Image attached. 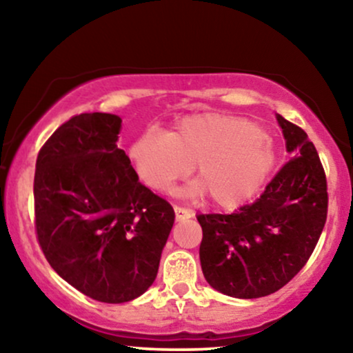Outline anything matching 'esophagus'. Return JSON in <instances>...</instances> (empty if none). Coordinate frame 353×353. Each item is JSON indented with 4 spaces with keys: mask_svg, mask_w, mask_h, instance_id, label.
Returning <instances> with one entry per match:
<instances>
[{
    "mask_svg": "<svg viewBox=\"0 0 353 353\" xmlns=\"http://www.w3.org/2000/svg\"><path fill=\"white\" fill-rule=\"evenodd\" d=\"M173 210H175V216H176V221H183V220H188L192 216V212L188 210V209H183V207H178L175 205L173 207Z\"/></svg>",
    "mask_w": 353,
    "mask_h": 353,
    "instance_id": "34e87169",
    "label": "esophagus"
}]
</instances>
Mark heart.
Returning a JSON list of instances; mask_svg holds the SVG:
<instances>
[{
  "mask_svg": "<svg viewBox=\"0 0 353 353\" xmlns=\"http://www.w3.org/2000/svg\"><path fill=\"white\" fill-rule=\"evenodd\" d=\"M139 181L168 191L194 168L186 194L205 196L221 209L252 199L272 173L276 152L262 127L223 114H197L178 120L168 133L149 128L128 146Z\"/></svg>",
  "mask_w": 353,
  "mask_h": 353,
  "instance_id": "heart-1",
  "label": "heart"
}]
</instances>
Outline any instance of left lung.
Listing matches in <instances>:
<instances>
[{"label": "left lung", "instance_id": "1", "mask_svg": "<svg viewBox=\"0 0 353 353\" xmlns=\"http://www.w3.org/2000/svg\"><path fill=\"white\" fill-rule=\"evenodd\" d=\"M288 152L262 196L234 214H201V267L225 296L257 299L276 292L303 268L327 215L326 175L301 127L276 115Z\"/></svg>", "mask_w": 353, "mask_h": 353}]
</instances>
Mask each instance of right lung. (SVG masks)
Returning a JSON list of instances; mask_svg holds the SVG:
<instances>
[{
	"instance_id": "right-lung-1",
	"label": "right lung",
	"mask_w": 353,
	"mask_h": 353,
	"mask_svg": "<svg viewBox=\"0 0 353 353\" xmlns=\"http://www.w3.org/2000/svg\"><path fill=\"white\" fill-rule=\"evenodd\" d=\"M122 119L80 114L37 157L35 230L52 270L94 301L123 303L157 276L175 212L141 185L123 149Z\"/></svg>"
}]
</instances>
